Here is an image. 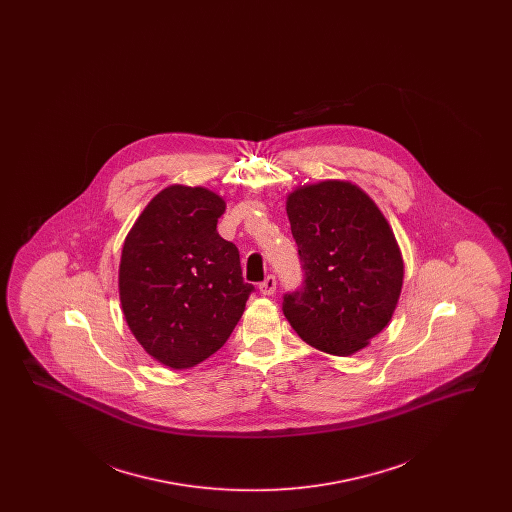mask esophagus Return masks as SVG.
Listing matches in <instances>:
<instances>
[{"mask_svg": "<svg viewBox=\"0 0 512 512\" xmlns=\"http://www.w3.org/2000/svg\"><path fill=\"white\" fill-rule=\"evenodd\" d=\"M274 290H276V278L272 274H268L267 278L259 284V292L263 295H272Z\"/></svg>", "mask_w": 512, "mask_h": 512, "instance_id": "esophagus-1", "label": "esophagus"}]
</instances>
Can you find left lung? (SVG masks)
I'll use <instances>...</instances> for the list:
<instances>
[{
	"label": "left lung",
	"mask_w": 512,
	"mask_h": 512,
	"mask_svg": "<svg viewBox=\"0 0 512 512\" xmlns=\"http://www.w3.org/2000/svg\"><path fill=\"white\" fill-rule=\"evenodd\" d=\"M286 209L303 282L284 293L282 311L313 347L353 355L388 326L403 286L390 224L361 188L338 180L295 190Z\"/></svg>",
	"instance_id": "obj_1"
}]
</instances>
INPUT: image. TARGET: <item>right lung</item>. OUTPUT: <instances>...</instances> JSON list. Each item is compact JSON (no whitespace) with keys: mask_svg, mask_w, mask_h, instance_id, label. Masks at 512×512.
<instances>
[{"mask_svg":"<svg viewBox=\"0 0 512 512\" xmlns=\"http://www.w3.org/2000/svg\"><path fill=\"white\" fill-rule=\"evenodd\" d=\"M224 207L205 188L171 186L149 201L122 247L124 318L147 353L176 370L219 351L255 290L238 247L217 232Z\"/></svg>","mask_w":512,"mask_h":512,"instance_id":"1","label":"right lung"}]
</instances>
